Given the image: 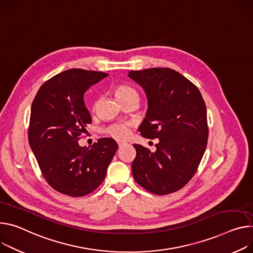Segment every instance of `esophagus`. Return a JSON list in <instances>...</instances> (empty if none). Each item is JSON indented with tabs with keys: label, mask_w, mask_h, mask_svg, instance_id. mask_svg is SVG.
<instances>
[{
	"label": "esophagus",
	"mask_w": 253,
	"mask_h": 253,
	"mask_svg": "<svg viewBox=\"0 0 253 253\" xmlns=\"http://www.w3.org/2000/svg\"><path fill=\"white\" fill-rule=\"evenodd\" d=\"M117 144H118V146H119V147H122V146L126 145V144H127V142H125V141H117Z\"/></svg>",
	"instance_id": "34e87169"
}]
</instances>
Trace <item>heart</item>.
Listing matches in <instances>:
<instances>
[{"label": "heart", "mask_w": 253, "mask_h": 253, "mask_svg": "<svg viewBox=\"0 0 253 253\" xmlns=\"http://www.w3.org/2000/svg\"><path fill=\"white\" fill-rule=\"evenodd\" d=\"M114 95L116 97V99L120 102L123 103L133 97H138L137 95V91L130 85L128 84H117L114 87ZM105 132L113 137L115 139L122 140L127 138L130 134V125L127 123H120V124H114L106 128Z\"/></svg>", "instance_id": "b5f03b06"}]
</instances>
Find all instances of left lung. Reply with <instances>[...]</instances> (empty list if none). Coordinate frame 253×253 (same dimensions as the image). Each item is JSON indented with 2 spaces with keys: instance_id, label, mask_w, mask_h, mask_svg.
Wrapping results in <instances>:
<instances>
[{
  "instance_id": "obj_1",
  "label": "left lung",
  "mask_w": 253,
  "mask_h": 253,
  "mask_svg": "<svg viewBox=\"0 0 253 253\" xmlns=\"http://www.w3.org/2000/svg\"><path fill=\"white\" fill-rule=\"evenodd\" d=\"M128 76L143 87L148 101L138 130L145 138L159 139L155 152L134 144V179L158 196L174 193L191 180L205 153L209 136L206 104L199 88L170 68L131 71Z\"/></svg>"
}]
</instances>
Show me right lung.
<instances>
[{"label": "right lung", "instance_id": "obj_1", "mask_svg": "<svg viewBox=\"0 0 253 253\" xmlns=\"http://www.w3.org/2000/svg\"><path fill=\"white\" fill-rule=\"evenodd\" d=\"M106 77L72 68L45 82L33 100L29 145L45 180L63 195L77 198L95 191L118 148L112 138H101L90 148L78 142L91 123L84 94Z\"/></svg>", "mask_w": 253, "mask_h": 253}]
</instances>
